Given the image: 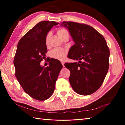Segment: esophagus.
I'll return each mask as SVG.
<instances>
[{
  "label": "esophagus",
  "mask_w": 125,
  "mask_h": 125,
  "mask_svg": "<svg viewBox=\"0 0 125 125\" xmlns=\"http://www.w3.org/2000/svg\"><path fill=\"white\" fill-rule=\"evenodd\" d=\"M61 63H62V65L63 67H65V66H64V63H65V62H64L63 61H62V62H61Z\"/></svg>",
  "instance_id": "1"
}]
</instances>
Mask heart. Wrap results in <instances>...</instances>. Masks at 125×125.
I'll list each match as a JSON object with an SVG mask.
<instances>
[{"mask_svg": "<svg viewBox=\"0 0 125 125\" xmlns=\"http://www.w3.org/2000/svg\"><path fill=\"white\" fill-rule=\"evenodd\" d=\"M68 33V31L65 29H59L57 30V34L58 36L62 38V37L65 35L66 33ZM50 34L48 33L46 36V39H45V42L46 44H48L49 40H50ZM67 54V51L65 48H57L54 49L51 52V55L53 58L58 60H63L66 57Z\"/></svg>", "mask_w": 125, "mask_h": 125, "instance_id": "heart-1", "label": "heart"}]
</instances>
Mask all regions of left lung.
Returning <instances> with one entry per match:
<instances>
[{
	"label": "left lung",
	"mask_w": 125,
	"mask_h": 125,
	"mask_svg": "<svg viewBox=\"0 0 125 125\" xmlns=\"http://www.w3.org/2000/svg\"><path fill=\"white\" fill-rule=\"evenodd\" d=\"M60 25L69 30L74 42L68 57L79 60L65 63L70 71V85L79 94H91L100 88L108 70L109 50L106 42L88 25L63 21Z\"/></svg>",
	"instance_id": "obj_1"
}]
</instances>
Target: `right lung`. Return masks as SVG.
I'll use <instances>...</instances> for the list:
<instances>
[{"mask_svg":"<svg viewBox=\"0 0 125 125\" xmlns=\"http://www.w3.org/2000/svg\"><path fill=\"white\" fill-rule=\"evenodd\" d=\"M58 23L44 21L37 23L22 37L17 45L13 64L15 75L24 92L33 99L44 101L54 93L55 83L62 68L58 60L52 59L49 66L40 65L46 58V36Z\"/></svg>","mask_w":125,"mask_h":125,"instance_id":"add662e5","label":"right lung"}]
</instances>
